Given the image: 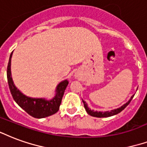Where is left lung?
<instances>
[{"label":"left lung","mask_w":147,"mask_h":147,"mask_svg":"<svg viewBox=\"0 0 147 147\" xmlns=\"http://www.w3.org/2000/svg\"><path fill=\"white\" fill-rule=\"evenodd\" d=\"M133 96H134V95L131 96L130 100H129L126 104H125L124 105H122L121 107H119V108L112 110V111H104V112H102V111H94L93 110L90 109V108L88 107L87 104H86L84 100H82V102H83V104H84L85 109H86V112H87L90 115L93 116V117H96V118H107V117H111V116H113V115H117L118 113H120L121 111H123V110L129 105V103L131 102V99L133 98Z\"/></svg>","instance_id":"left-lung-1"}]
</instances>
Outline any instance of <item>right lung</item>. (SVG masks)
Here are the masks:
<instances>
[{
  "label": "right lung",
  "mask_w": 147,
  "mask_h": 147,
  "mask_svg": "<svg viewBox=\"0 0 147 147\" xmlns=\"http://www.w3.org/2000/svg\"><path fill=\"white\" fill-rule=\"evenodd\" d=\"M12 53L9 57V61L7 68V78L10 92L11 93L14 100L18 104L19 107L36 118H43L51 116L57 113L59 110L65 90L68 84V80H64L58 84L56 89V94L51 100H46L43 98H31L22 93L16 87L11 78V59Z\"/></svg>",
  "instance_id": "obj_1"
}]
</instances>
